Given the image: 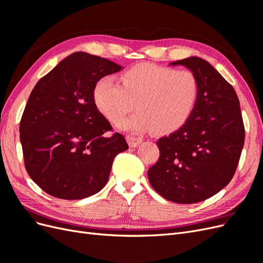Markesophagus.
Here are the masks:
<instances>
[{
  "label": "esophagus",
  "mask_w": 263,
  "mask_h": 263,
  "mask_svg": "<svg viewBox=\"0 0 263 263\" xmlns=\"http://www.w3.org/2000/svg\"><path fill=\"white\" fill-rule=\"evenodd\" d=\"M126 140L128 142L129 147H137L139 144H141L142 139L138 138V137H134V136H126Z\"/></svg>",
  "instance_id": "34e87169"
}]
</instances>
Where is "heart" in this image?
<instances>
[{
    "mask_svg": "<svg viewBox=\"0 0 263 263\" xmlns=\"http://www.w3.org/2000/svg\"><path fill=\"white\" fill-rule=\"evenodd\" d=\"M200 97V81L190 70H176L154 63H138L121 74L103 77L93 87L99 112L117 123L134 108L138 112L119 123L133 133L169 135L179 130L192 116Z\"/></svg>",
    "mask_w": 263,
    "mask_h": 263,
    "instance_id": "heart-1",
    "label": "heart"
}]
</instances>
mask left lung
I'll return each mask as SVG.
<instances>
[{"instance_id": "left-lung-1", "label": "left lung", "mask_w": 263, "mask_h": 263, "mask_svg": "<svg viewBox=\"0 0 263 263\" xmlns=\"http://www.w3.org/2000/svg\"><path fill=\"white\" fill-rule=\"evenodd\" d=\"M179 65L197 77L200 97L186 124L157 141L160 157L148 179L165 200L193 204L218 193L234 177L245 127L234 87L216 69L198 57L170 63Z\"/></svg>"}]
</instances>
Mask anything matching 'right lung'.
Segmentation results:
<instances>
[{"mask_svg":"<svg viewBox=\"0 0 263 263\" xmlns=\"http://www.w3.org/2000/svg\"><path fill=\"white\" fill-rule=\"evenodd\" d=\"M123 69L79 51L60 61L31 91L20 137L29 177L46 193L81 200L105 186L114 158L128 145L121 134L104 135L112 126L94 104L93 87Z\"/></svg>","mask_w":263,"mask_h":263,"instance_id":"add662e5","label":"right lung"}]
</instances>
